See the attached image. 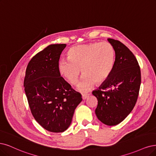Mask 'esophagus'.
<instances>
[{"label":"esophagus","instance_id":"34e87169","mask_svg":"<svg viewBox=\"0 0 156 156\" xmlns=\"http://www.w3.org/2000/svg\"><path fill=\"white\" fill-rule=\"evenodd\" d=\"M89 96V94H88V93L83 94H82V98H83V100H85Z\"/></svg>","mask_w":156,"mask_h":156}]
</instances>
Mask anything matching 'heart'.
<instances>
[{
    "label": "heart",
    "mask_w": 156,
    "mask_h": 156,
    "mask_svg": "<svg viewBox=\"0 0 156 156\" xmlns=\"http://www.w3.org/2000/svg\"><path fill=\"white\" fill-rule=\"evenodd\" d=\"M68 60L58 63L60 74L66 81L75 85L81 73L84 74L78 89L89 90L95 83H101L110 76L115 65L116 54L113 45L107 42H92L71 47Z\"/></svg>",
    "instance_id": "obj_1"
}]
</instances>
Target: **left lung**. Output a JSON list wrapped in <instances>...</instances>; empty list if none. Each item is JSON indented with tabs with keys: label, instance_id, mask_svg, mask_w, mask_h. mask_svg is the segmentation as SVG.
<instances>
[{
	"label": "left lung",
	"instance_id": "8db88e82",
	"mask_svg": "<svg viewBox=\"0 0 156 156\" xmlns=\"http://www.w3.org/2000/svg\"><path fill=\"white\" fill-rule=\"evenodd\" d=\"M114 48L116 58L111 74L98 89L93 91L97 98V118L107 125L123 121L134 108L140 89L141 70L136 58L119 40L108 38Z\"/></svg>",
	"mask_w": 156,
	"mask_h": 156
}]
</instances>
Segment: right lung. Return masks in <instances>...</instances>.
<instances>
[{
    "label": "right lung",
    "instance_id": "right-lung-1",
    "mask_svg": "<svg viewBox=\"0 0 156 156\" xmlns=\"http://www.w3.org/2000/svg\"><path fill=\"white\" fill-rule=\"evenodd\" d=\"M66 44H51L34 55L26 71L25 93L34 118L44 129L59 133L71 125L82 95L61 76L58 62Z\"/></svg>",
    "mask_w": 156,
    "mask_h": 156
}]
</instances>
